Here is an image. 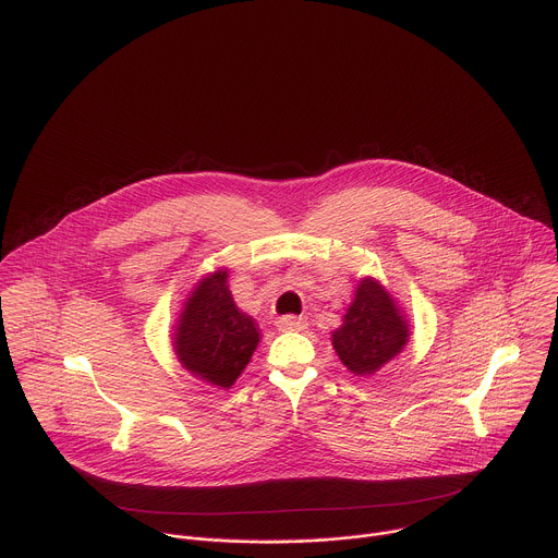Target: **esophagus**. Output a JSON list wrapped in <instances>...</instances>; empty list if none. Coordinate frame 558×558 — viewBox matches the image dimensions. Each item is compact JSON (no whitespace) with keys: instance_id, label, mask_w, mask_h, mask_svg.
Wrapping results in <instances>:
<instances>
[{"instance_id":"obj_1","label":"esophagus","mask_w":558,"mask_h":558,"mask_svg":"<svg viewBox=\"0 0 558 558\" xmlns=\"http://www.w3.org/2000/svg\"><path fill=\"white\" fill-rule=\"evenodd\" d=\"M276 325H278L280 331H302V329H306V317H302V315H282Z\"/></svg>"}]
</instances>
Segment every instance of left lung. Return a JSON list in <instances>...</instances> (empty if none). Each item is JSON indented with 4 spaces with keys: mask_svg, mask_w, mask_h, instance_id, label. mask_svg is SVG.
I'll return each mask as SVG.
<instances>
[{
    "mask_svg": "<svg viewBox=\"0 0 558 558\" xmlns=\"http://www.w3.org/2000/svg\"><path fill=\"white\" fill-rule=\"evenodd\" d=\"M407 340L409 320L402 308L375 278H362L342 327L331 336L342 364L353 375H373L402 353Z\"/></svg>",
    "mask_w": 558,
    "mask_h": 558,
    "instance_id": "left-lung-1",
    "label": "left lung"
}]
</instances>
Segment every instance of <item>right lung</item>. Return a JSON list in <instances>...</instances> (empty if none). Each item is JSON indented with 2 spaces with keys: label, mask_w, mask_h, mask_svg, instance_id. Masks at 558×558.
<instances>
[{
  "label": "right lung",
  "mask_w": 558,
  "mask_h": 558,
  "mask_svg": "<svg viewBox=\"0 0 558 558\" xmlns=\"http://www.w3.org/2000/svg\"><path fill=\"white\" fill-rule=\"evenodd\" d=\"M258 342L256 320L231 298L227 269L205 276L185 300L174 329L179 362L194 377L229 388L250 364Z\"/></svg>",
  "instance_id": "1"
}]
</instances>
